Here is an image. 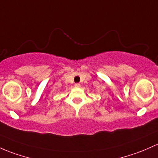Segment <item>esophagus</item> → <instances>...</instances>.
I'll return each instance as SVG.
<instances>
[{
  "label": "esophagus",
  "mask_w": 158,
  "mask_h": 158,
  "mask_svg": "<svg viewBox=\"0 0 158 158\" xmlns=\"http://www.w3.org/2000/svg\"><path fill=\"white\" fill-rule=\"evenodd\" d=\"M74 86H75V88H79L80 87V84H79V83H76V84L74 85Z\"/></svg>",
  "instance_id": "34e87169"
}]
</instances>
